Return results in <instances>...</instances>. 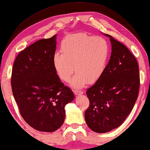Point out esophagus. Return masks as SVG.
<instances>
[{"label":"esophagus","instance_id":"1","mask_svg":"<svg viewBox=\"0 0 150 150\" xmlns=\"http://www.w3.org/2000/svg\"><path fill=\"white\" fill-rule=\"evenodd\" d=\"M73 91H74V94L76 95L83 94V92H82V91H79L77 89H74V90H73Z\"/></svg>","mask_w":150,"mask_h":150}]
</instances>
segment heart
<instances>
[{"mask_svg":"<svg viewBox=\"0 0 150 150\" xmlns=\"http://www.w3.org/2000/svg\"><path fill=\"white\" fill-rule=\"evenodd\" d=\"M62 54L55 53L53 64L55 72L64 82L70 80L75 66L76 72L70 81L74 88L95 82L105 71L110 57V47L102 36L78 33L67 36L61 45Z\"/></svg>","mask_w":150,"mask_h":150,"instance_id":"obj_1","label":"heart"}]
</instances>
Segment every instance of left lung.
Returning <instances> with one entry per match:
<instances>
[{"instance_id":"left-lung-1","label":"left lung","mask_w":150,"mask_h":150,"mask_svg":"<svg viewBox=\"0 0 150 150\" xmlns=\"http://www.w3.org/2000/svg\"><path fill=\"white\" fill-rule=\"evenodd\" d=\"M112 53L105 71L86 91L89 106L84 114L88 127L104 133L122 125L138 97L140 78L137 61L127 47L110 35Z\"/></svg>"}]
</instances>
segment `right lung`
<instances>
[{
    "mask_svg": "<svg viewBox=\"0 0 150 150\" xmlns=\"http://www.w3.org/2000/svg\"><path fill=\"white\" fill-rule=\"evenodd\" d=\"M56 35L41 39L21 51L13 64L11 87L19 112L30 127L53 132L64 122L65 106L74 99L53 67Z\"/></svg>",
    "mask_w": 150,
    "mask_h": 150,
    "instance_id": "1",
    "label": "right lung"
}]
</instances>
